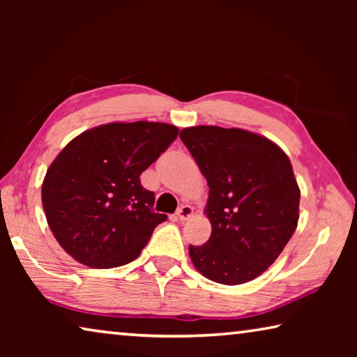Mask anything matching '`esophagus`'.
I'll list each match as a JSON object with an SVG mask.
<instances>
[{
	"label": "esophagus",
	"instance_id": "34e87169",
	"mask_svg": "<svg viewBox=\"0 0 357 357\" xmlns=\"http://www.w3.org/2000/svg\"><path fill=\"white\" fill-rule=\"evenodd\" d=\"M192 215H193V208L189 206V204H183V206H181L176 213V217L181 222H185Z\"/></svg>",
	"mask_w": 357,
	"mask_h": 357
}]
</instances>
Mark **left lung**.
<instances>
[{"label": "left lung", "mask_w": 357, "mask_h": 357, "mask_svg": "<svg viewBox=\"0 0 357 357\" xmlns=\"http://www.w3.org/2000/svg\"><path fill=\"white\" fill-rule=\"evenodd\" d=\"M179 137L209 185L204 213L213 231L203 245H189L193 266L223 285L253 280L298 227L301 190L291 162L275 143L249 130L195 126Z\"/></svg>", "instance_id": "obj_1"}]
</instances>
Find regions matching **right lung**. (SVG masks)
<instances>
[{
	"label": "right lung",
	"mask_w": 357,
	"mask_h": 357,
	"mask_svg": "<svg viewBox=\"0 0 357 357\" xmlns=\"http://www.w3.org/2000/svg\"><path fill=\"white\" fill-rule=\"evenodd\" d=\"M165 123H110L84 130L48 167L42 206L59 245L89 268L110 269L140 255L167 214L140 174L176 140Z\"/></svg>",
	"instance_id": "add662e5"
}]
</instances>
